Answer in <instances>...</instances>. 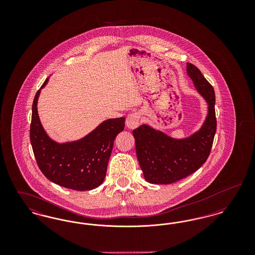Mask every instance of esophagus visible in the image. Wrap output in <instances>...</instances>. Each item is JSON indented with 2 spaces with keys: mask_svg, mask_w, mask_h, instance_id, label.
Instances as JSON below:
<instances>
[{
  "mask_svg": "<svg viewBox=\"0 0 255 255\" xmlns=\"http://www.w3.org/2000/svg\"><path fill=\"white\" fill-rule=\"evenodd\" d=\"M139 120H140V114L139 113H136V112L132 113V114L128 115V117L126 118L125 125L128 129H134L138 126Z\"/></svg>",
  "mask_w": 255,
  "mask_h": 255,
  "instance_id": "obj_1",
  "label": "esophagus"
}]
</instances>
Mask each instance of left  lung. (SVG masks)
<instances>
[{
  "instance_id": "obj_1",
  "label": "left lung",
  "mask_w": 255,
  "mask_h": 255,
  "mask_svg": "<svg viewBox=\"0 0 255 255\" xmlns=\"http://www.w3.org/2000/svg\"><path fill=\"white\" fill-rule=\"evenodd\" d=\"M186 73L206 100V119L199 130L181 138L147 124L133 130L137 160L150 183L170 184L191 175L206 162L212 147L216 132L214 90L194 65L187 63Z\"/></svg>"
}]
</instances>
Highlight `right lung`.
<instances>
[{
  "label": "right lung",
  "mask_w": 255,
  "mask_h": 255,
  "mask_svg": "<svg viewBox=\"0 0 255 255\" xmlns=\"http://www.w3.org/2000/svg\"><path fill=\"white\" fill-rule=\"evenodd\" d=\"M49 77L37 92L32 104L30 143L42 173L60 186L78 191L92 190L105 179L116 136L123 131L125 118L101 122L80 139L58 142L44 129L38 115V99Z\"/></svg>",
  "instance_id": "1"
}]
</instances>
